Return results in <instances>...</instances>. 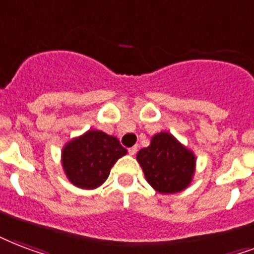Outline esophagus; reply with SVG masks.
Masks as SVG:
<instances>
[{
    "mask_svg": "<svg viewBox=\"0 0 254 254\" xmlns=\"http://www.w3.org/2000/svg\"><path fill=\"white\" fill-rule=\"evenodd\" d=\"M135 153H137V146H131V148H129V154H130V156H134Z\"/></svg>",
    "mask_w": 254,
    "mask_h": 254,
    "instance_id": "1",
    "label": "esophagus"
}]
</instances>
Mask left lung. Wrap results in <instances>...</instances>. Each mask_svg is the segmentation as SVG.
Here are the masks:
<instances>
[{"instance_id":"obj_1","label":"left lung","mask_w":254,"mask_h":254,"mask_svg":"<svg viewBox=\"0 0 254 254\" xmlns=\"http://www.w3.org/2000/svg\"><path fill=\"white\" fill-rule=\"evenodd\" d=\"M137 161L149 185L161 194L187 189L196 172L194 153L168 131L153 135L148 148L137 153Z\"/></svg>"}]
</instances>
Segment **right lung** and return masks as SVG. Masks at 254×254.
Listing matches in <instances>:
<instances>
[{"mask_svg": "<svg viewBox=\"0 0 254 254\" xmlns=\"http://www.w3.org/2000/svg\"><path fill=\"white\" fill-rule=\"evenodd\" d=\"M127 153L117 137L92 129L67 141L61 152V162L74 187L90 190L105 183L112 166Z\"/></svg>", "mask_w": 254, "mask_h": 254, "instance_id": "right-lung-1", "label": "right lung"}]
</instances>
